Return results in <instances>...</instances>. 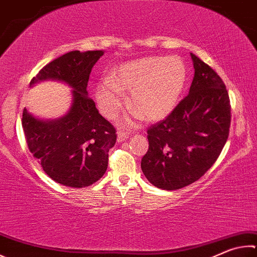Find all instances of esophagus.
Wrapping results in <instances>:
<instances>
[{
    "instance_id": "34e87169",
    "label": "esophagus",
    "mask_w": 257,
    "mask_h": 257,
    "mask_svg": "<svg viewBox=\"0 0 257 257\" xmlns=\"http://www.w3.org/2000/svg\"><path fill=\"white\" fill-rule=\"evenodd\" d=\"M127 138H128V134H125V133H123V132H119V133H118V142H119V143L123 142L124 139H127Z\"/></svg>"
}]
</instances>
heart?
Wrapping results in <instances>:
<instances>
[{
	"mask_svg": "<svg viewBox=\"0 0 257 257\" xmlns=\"http://www.w3.org/2000/svg\"><path fill=\"white\" fill-rule=\"evenodd\" d=\"M186 66L177 56L144 57L113 69L109 82L97 85L95 96L102 112L114 118L130 92L129 105L146 120H160L176 106L186 82Z\"/></svg>",
	"mask_w": 257,
	"mask_h": 257,
	"instance_id": "b5f03b06",
	"label": "heart"
}]
</instances>
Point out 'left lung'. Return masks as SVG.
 <instances>
[{"instance_id":"obj_1","label":"left lung","mask_w":257,"mask_h":257,"mask_svg":"<svg viewBox=\"0 0 257 257\" xmlns=\"http://www.w3.org/2000/svg\"><path fill=\"white\" fill-rule=\"evenodd\" d=\"M194 77L189 94L147 130L149 147L142 170L153 185L179 190L198 181L220 155L230 127V101L225 83L191 54Z\"/></svg>"}]
</instances>
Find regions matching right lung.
Here are the masks:
<instances>
[{"label":"right lung","mask_w":257,"mask_h":257,"mask_svg":"<svg viewBox=\"0 0 257 257\" xmlns=\"http://www.w3.org/2000/svg\"><path fill=\"white\" fill-rule=\"evenodd\" d=\"M103 50L69 51L46 65L30 82L53 80L73 88L68 112L55 120H41L23 109L22 127L28 147L45 173L71 188H85L108 169L109 151L116 141L115 129L102 116L87 95L92 67Z\"/></svg>","instance_id":"right-lung-1"}]
</instances>
